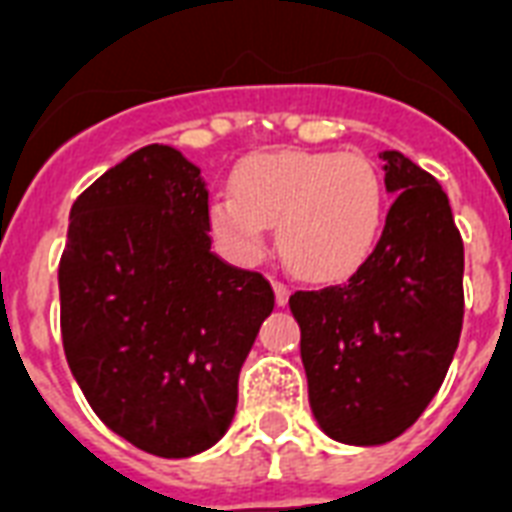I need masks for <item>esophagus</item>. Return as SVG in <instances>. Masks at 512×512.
<instances>
[{"mask_svg":"<svg viewBox=\"0 0 512 512\" xmlns=\"http://www.w3.org/2000/svg\"><path fill=\"white\" fill-rule=\"evenodd\" d=\"M273 292H276V305H284L289 303V287L287 284H281V281H273Z\"/></svg>","mask_w":512,"mask_h":512,"instance_id":"34e87169","label":"esophagus"}]
</instances>
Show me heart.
I'll return each instance as SVG.
<instances>
[{"label":"heart","mask_w":512,"mask_h":512,"mask_svg":"<svg viewBox=\"0 0 512 512\" xmlns=\"http://www.w3.org/2000/svg\"><path fill=\"white\" fill-rule=\"evenodd\" d=\"M385 220L380 172L337 151H263L241 159L233 191L209 204V231L236 263H255L276 225L281 255L308 279L350 276L369 260Z\"/></svg>","instance_id":"1"}]
</instances>
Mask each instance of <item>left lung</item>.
I'll return each mask as SVG.
<instances>
[{
    "label": "left lung",
    "instance_id": "obj_1",
    "mask_svg": "<svg viewBox=\"0 0 512 512\" xmlns=\"http://www.w3.org/2000/svg\"><path fill=\"white\" fill-rule=\"evenodd\" d=\"M388 209L377 247L345 284L289 297L319 428L380 446L412 428L460 342L465 249L436 177L382 151Z\"/></svg>",
    "mask_w": 512,
    "mask_h": 512
}]
</instances>
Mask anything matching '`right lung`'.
<instances>
[{
    "instance_id": "1",
    "label": "right lung",
    "mask_w": 512,
    "mask_h": 512,
    "mask_svg": "<svg viewBox=\"0 0 512 512\" xmlns=\"http://www.w3.org/2000/svg\"><path fill=\"white\" fill-rule=\"evenodd\" d=\"M60 257V329L92 412L143 452L215 446L273 289L212 252L209 191L172 146H146L74 201Z\"/></svg>"
}]
</instances>
